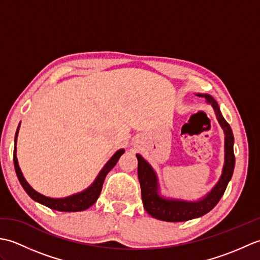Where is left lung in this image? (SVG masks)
<instances>
[{
	"mask_svg": "<svg viewBox=\"0 0 260 260\" xmlns=\"http://www.w3.org/2000/svg\"><path fill=\"white\" fill-rule=\"evenodd\" d=\"M198 96L204 97L208 104L214 109L215 116L220 126L222 127L224 133V165L222 174L220 176L218 183L213 186L206 197L199 201H182L165 199L158 194L157 176L152 167L148 164L140 154L137 157V175H139L142 201L144 209L153 218L163 220L168 222H181L187 220L202 217L217 206L220 199L223 196L229 181L233 176L235 169V154H234V134L230 125L220 112L218 103L207 93H198Z\"/></svg>",
	"mask_w": 260,
	"mask_h": 260,
	"instance_id": "left-lung-1",
	"label": "left lung"
}]
</instances>
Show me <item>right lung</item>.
I'll return each mask as SVG.
<instances>
[{"instance_id": "add662e5", "label": "right lung", "mask_w": 260, "mask_h": 260, "mask_svg": "<svg viewBox=\"0 0 260 260\" xmlns=\"http://www.w3.org/2000/svg\"><path fill=\"white\" fill-rule=\"evenodd\" d=\"M20 127V125H19ZM19 127L18 131H16L15 134V143H16V136H18V132H19ZM14 155H13V161H14V168H15V172L16 175H18V179L20 181V183L22 187L25 190V192L29 194V197L39 203L43 204L50 209L57 210V211H62V212H77V211H84V210L88 209L91 207L93 203L97 201V199L101 194L102 187L104 184L105 178H106L107 173L112 170L116 163L118 162L119 157L124 154V150H121L116 152L114 155L110 157L109 161L105 164V167L102 169L101 172H99L98 176L96 178L95 182L86 189L85 191H82L80 193H77V194L70 196L67 198H62V199H53V198H49L46 196H42L40 193L37 192L36 190H33L30 186V184L27 183L26 180L24 179L23 174H22L19 163H18V158H16V147H14Z\"/></svg>"}]
</instances>
